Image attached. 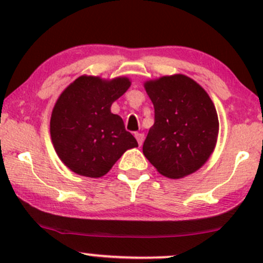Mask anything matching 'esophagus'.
Segmentation results:
<instances>
[{
  "label": "esophagus",
  "instance_id": "1",
  "mask_svg": "<svg viewBox=\"0 0 263 263\" xmlns=\"http://www.w3.org/2000/svg\"><path fill=\"white\" fill-rule=\"evenodd\" d=\"M135 137H136V140H137L138 144H140V146H142V143H143V140H144V135H143V134H138V132H136Z\"/></svg>",
  "mask_w": 263,
  "mask_h": 263
}]
</instances>
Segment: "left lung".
Segmentation results:
<instances>
[{"label":"left lung","instance_id":"1","mask_svg":"<svg viewBox=\"0 0 263 263\" xmlns=\"http://www.w3.org/2000/svg\"><path fill=\"white\" fill-rule=\"evenodd\" d=\"M155 106V125L143 143V155L162 176L180 179L206 163L216 146L219 119L210 96L183 74L144 83Z\"/></svg>","mask_w":263,"mask_h":263}]
</instances>
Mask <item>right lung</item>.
Wrapping results in <instances>:
<instances>
[{
    "label": "right lung",
    "mask_w": 263,
    "mask_h": 263,
    "mask_svg": "<svg viewBox=\"0 0 263 263\" xmlns=\"http://www.w3.org/2000/svg\"><path fill=\"white\" fill-rule=\"evenodd\" d=\"M129 86L126 77L106 80L81 75L60 93L50 117V137L60 161L71 172L100 178L126 151L138 147L121 117L111 112L112 102Z\"/></svg>",
    "instance_id": "obj_1"
}]
</instances>
